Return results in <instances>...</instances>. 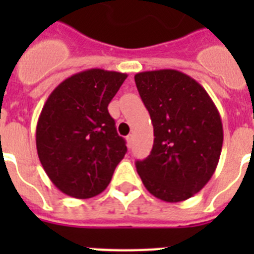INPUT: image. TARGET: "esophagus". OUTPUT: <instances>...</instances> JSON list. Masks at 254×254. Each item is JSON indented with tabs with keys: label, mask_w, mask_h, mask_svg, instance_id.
Segmentation results:
<instances>
[{
	"label": "esophagus",
	"mask_w": 254,
	"mask_h": 254,
	"mask_svg": "<svg viewBox=\"0 0 254 254\" xmlns=\"http://www.w3.org/2000/svg\"><path fill=\"white\" fill-rule=\"evenodd\" d=\"M127 147L130 149L131 146H133V135H127Z\"/></svg>",
	"instance_id": "obj_1"
}]
</instances>
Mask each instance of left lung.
Masks as SVG:
<instances>
[{"mask_svg":"<svg viewBox=\"0 0 254 254\" xmlns=\"http://www.w3.org/2000/svg\"><path fill=\"white\" fill-rule=\"evenodd\" d=\"M135 85L154 127L150 155L137 173L151 195L177 203L193 196L216 170L223 124L207 91L177 69L139 72Z\"/></svg>","mask_w":254,"mask_h":254,"instance_id":"8db88e82","label":"left lung"}]
</instances>
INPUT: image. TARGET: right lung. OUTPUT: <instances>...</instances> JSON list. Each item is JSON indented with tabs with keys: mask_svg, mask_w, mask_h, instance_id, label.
I'll list each match as a JSON object with an SVG mask.
<instances>
[{
	"mask_svg": "<svg viewBox=\"0 0 254 254\" xmlns=\"http://www.w3.org/2000/svg\"><path fill=\"white\" fill-rule=\"evenodd\" d=\"M127 73L92 68L58 85L37 124L38 157L62 192L76 199L107 189L127 153L108 105Z\"/></svg>",
	"mask_w": 254,
	"mask_h": 254,
	"instance_id": "1",
	"label": "right lung"
}]
</instances>
